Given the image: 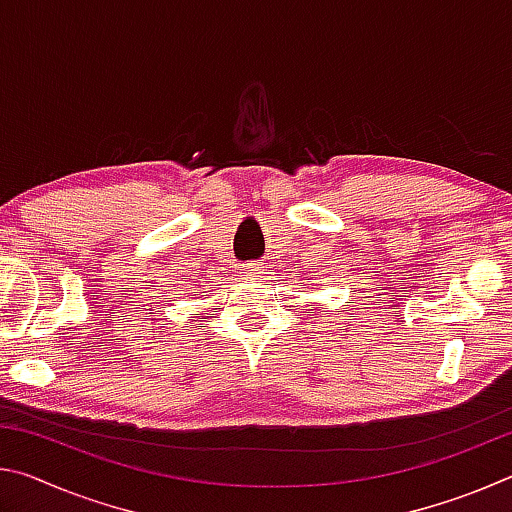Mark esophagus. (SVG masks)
I'll use <instances>...</instances> for the list:
<instances>
[{"instance_id": "1", "label": "esophagus", "mask_w": 512, "mask_h": 512, "mask_svg": "<svg viewBox=\"0 0 512 512\" xmlns=\"http://www.w3.org/2000/svg\"><path fill=\"white\" fill-rule=\"evenodd\" d=\"M241 273H244L246 280H257V277L264 273V266L259 262H248V264L241 266Z\"/></svg>"}]
</instances>
